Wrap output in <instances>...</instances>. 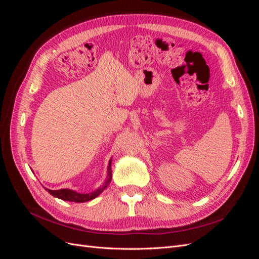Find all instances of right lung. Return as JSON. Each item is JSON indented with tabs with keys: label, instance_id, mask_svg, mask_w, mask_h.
<instances>
[{
	"label": "right lung",
	"instance_id": "add662e5",
	"mask_svg": "<svg viewBox=\"0 0 259 259\" xmlns=\"http://www.w3.org/2000/svg\"><path fill=\"white\" fill-rule=\"evenodd\" d=\"M111 162L112 159H110L109 161V165H108V169H107V177L105 179L104 184L101 185L98 189H96L95 191L93 192H89V193H81V192H76L74 190L71 189H59V190H51L46 188L53 197L58 198L60 200L64 201H69V202H76V203H82V202H88L91 201L93 199L97 198L98 195L103 192L106 188L110 184L111 179H112V170H111Z\"/></svg>",
	"mask_w": 259,
	"mask_h": 259
}]
</instances>
